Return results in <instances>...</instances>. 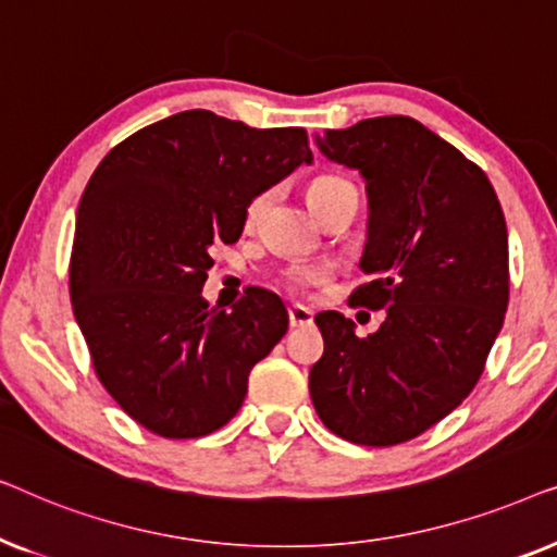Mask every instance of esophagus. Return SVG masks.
Wrapping results in <instances>:
<instances>
[{"mask_svg":"<svg viewBox=\"0 0 557 557\" xmlns=\"http://www.w3.org/2000/svg\"><path fill=\"white\" fill-rule=\"evenodd\" d=\"M314 322V314L307 307H301V304H294V307H288V324L292 326H309Z\"/></svg>","mask_w":557,"mask_h":557,"instance_id":"1","label":"esophagus"}]
</instances>
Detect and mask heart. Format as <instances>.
<instances>
[{
    "label": "heart",
    "instance_id": "1",
    "mask_svg": "<svg viewBox=\"0 0 557 557\" xmlns=\"http://www.w3.org/2000/svg\"><path fill=\"white\" fill-rule=\"evenodd\" d=\"M339 195H357V193L347 180L332 177V174L317 177L307 187V202L314 212L322 210L326 202H332L334 197H339ZM265 202H269V195H258L248 202V208H246V225L248 227L256 225L258 218L263 215ZM322 278H324V271L322 269H309V265H299V269L286 271V286L292 288V292H307L311 284H317V281H322Z\"/></svg>",
    "mask_w": 557,
    "mask_h": 557
}]
</instances>
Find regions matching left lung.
Segmentation results:
<instances>
[{"instance_id": "8db88e82", "label": "left lung", "mask_w": 557, "mask_h": 557, "mask_svg": "<svg viewBox=\"0 0 557 557\" xmlns=\"http://www.w3.org/2000/svg\"><path fill=\"white\" fill-rule=\"evenodd\" d=\"M314 139L364 180L370 281L349 301L385 309V322L357 337L339 311L314 317L324 355L311 403L337 436L395 446L451 413L484 372L509 301L507 223L486 174L421 121L364 119Z\"/></svg>"}]
</instances>
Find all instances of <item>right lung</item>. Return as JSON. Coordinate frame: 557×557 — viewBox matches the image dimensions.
<instances>
[{
  "label": "right lung",
  "instance_id": "add662e5",
  "mask_svg": "<svg viewBox=\"0 0 557 557\" xmlns=\"http://www.w3.org/2000/svg\"><path fill=\"white\" fill-rule=\"evenodd\" d=\"M311 159L299 126L193 109L144 126L96 166L75 215L73 314L98 380L144 429L200 438L240 410L288 314L265 288L231 311L210 307V248L238 240L248 202Z\"/></svg>",
  "mask_w": 557,
  "mask_h": 557
}]
</instances>
